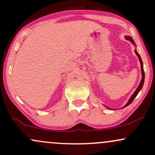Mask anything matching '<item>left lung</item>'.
Returning a JSON list of instances; mask_svg holds the SVG:
<instances>
[{
    "instance_id": "obj_1",
    "label": "left lung",
    "mask_w": 155,
    "mask_h": 155,
    "mask_svg": "<svg viewBox=\"0 0 155 155\" xmlns=\"http://www.w3.org/2000/svg\"><path fill=\"white\" fill-rule=\"evenodd\" d=\"M125 39H126V40H128V41H130L131 43H132V44H133V45H134V46H136V44H135L134 41H133V39L132 38H131L130 36H127H127H125ZM135 52H136V55H137V56H138V60H139V61H140V70H141L142 78H141V80H140V84H139V85H138V88L136 89V91H135L134 93H133V95H132V96H131V97H130V98L129 99L128 102H127V104H126L125 105H124V106L123 107H122V108H125L126 106H128V105H130V104H131V103L133 102V101L134 100V99H135V97H136V96H137V95H138V92H140V90H141L142 87H143V83H144L145 74H144V71H143V62H142V60H141V58H140V55H139V54H138V51H137L136 50H135ZM107 108H109L107 107Z\"/></svg>"
}]
</instances>
